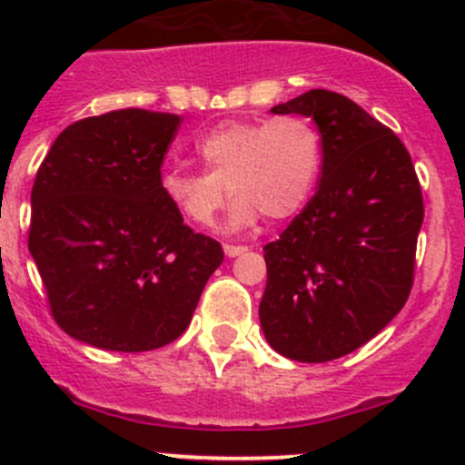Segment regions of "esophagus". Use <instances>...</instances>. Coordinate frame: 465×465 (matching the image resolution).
<instances>
[{
  "label": "esophagus",
  "instance_id": "1",
  "mask_svg": "<svg viewBox=\"0 0 465 465\" xmlns=\"http://www.w3.org/2000/svg\"><path fill=\"white\" fill-rule=\"evenodd\" d=\"M247 247L245 245H224V254L229 256V259H236V256L245 254Z\"/></svg>",
  "mask_w": 465,
  "mask_h": 465
}]
</instances>
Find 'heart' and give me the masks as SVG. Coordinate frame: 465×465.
<instances>
[{
  "label": "heart",
  "instance_id": "1",
  "mask_svg": "<svg viewBox=\"0 0 465 465\" xmlns=\"http://www.w3.org/2000/svg\"><path fill=\"white\" fill-rule=\"evenodd\" d=\"M195 153L209 173L171 168L159 180L163 200L193 227H211L227 203V229L254 227L261 213L288 220L311 200L322 173V137L303 116L229 121L204 133Z\"/></svg>",
  "mask_w": 465,
  "mask_h": 465
}]
</instances>
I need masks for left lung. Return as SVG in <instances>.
<instances>
[{
	"label": "left lung",
	"mask_w": 465,
	"mask_h": 465,
	"mask_svg": "<svg viewBox=\"0 0 465 465\" xmlns=\"http://www.w3.org/2000/svg\"><path fill=\"white\" fill-rule=\"evenodd\" d=\"M270 112L312 119L322 177L279 241L262 247L261 328L276 353L328 362L367 344L405 306L423 195L401 139L351 98L311 89Z\"/></svg>",
	"instance_id": "1"
}]
</instances>
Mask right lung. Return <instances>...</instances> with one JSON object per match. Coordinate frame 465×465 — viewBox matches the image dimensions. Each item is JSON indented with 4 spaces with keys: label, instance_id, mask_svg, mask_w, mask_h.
Segmentation results:
<instances>
[{
    "label": "right lung",
    "instance_id": "1",
    "mask_svg": "<svg viewBox=\"0 0 465 465\" xmlns=\"http://www.w3.org/2000/svg\"><path fill=\"white\" fill-rule=\"evenodd\" d=\"M177 125V114L137 107L89 116L58 134L37 171L29 252L54 320L83 344H171L224 259L159 189Z\"/></svg>",
    "mask_w": 465,
    "mask_h": 465
}]
</instances>
